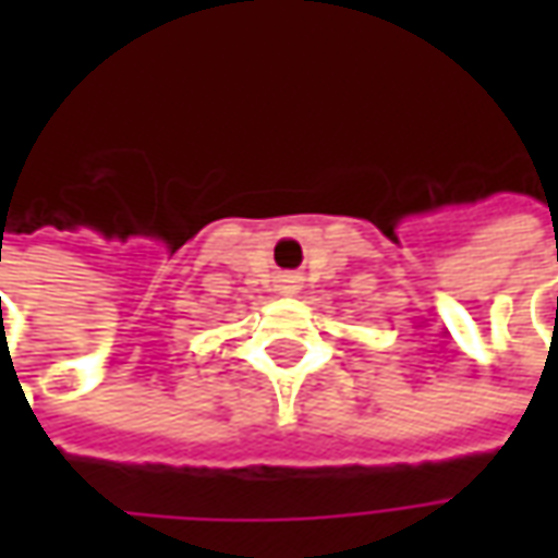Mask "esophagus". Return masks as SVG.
<instances>
[{
  "label": "esophagus",
  "instance_id": "34e87169",
  "mask_svg": "<svg viewBox=\"0 0 558 558\" xmlns=\"http://www.w3.org/2000/svg\"><path fill=\"white\" fill-rule=\"evenodd\" d=\"M280 280H283V283H295V280H299V275H280Z\"/></svg>",
  "mask_w": 558,
  "mask_h": 558
}]
</instances>
